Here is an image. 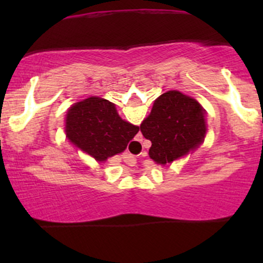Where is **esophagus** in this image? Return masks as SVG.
I'll return each mask as SVG.
<instances>
[{
    "label": "esophagus",
    "instance_id": "34e87169",
    "mask_svg": "<svg viewBox=\"0 0 263 263\" xmlns=\"http://www.w3.org/2000/svg\"><path fill=\"white\" fill-rule=\"evenodd\" d=\"M142 140H143V137H142V135H138L137 141H138V142H141ZM126 158H127V161H126V163H127L128 165H135L136 163H137V159H136V157L129 156V157H126Z\"/></svg>",
    "mask_w": 263,
    "mask_h": 263
}]
</instances>
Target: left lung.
<instances>
[{
  "label": "left lung",
  "mask_w": 263,
  "mask_h": 263,
  "mask_svg": "<svg viewBox=\"0 0 263 263\" xmlns=\"http://www.w3.org/2000/svg\"><path fill=\"white\" fill-rule=\"evenodd\" d=\"M141 132L152 142L151 158L165 165L203 143L206 135L205 110L195 99L171 90L156 99L148 117L141 123Z\"/></svg>",
  "instance_id": "left-lung-1"
}]
</instances>
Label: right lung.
<instances>
[{"label": "right lung", "mask_w": 263, "mask_h": 263, "mask_svg": "<svg viewBox=\"0 0 263 263\" xmlns=\"http://www.w3.org/2000/svg\"><path fill=\"white\" fill-rule=\"evenodd\" d=\"M138 131L120 117L115 104L98 96L75 102L65 117L68 140L98 162L123 152Z\"/></svg>", "instance_id": "add662e5"}]
</instances>
